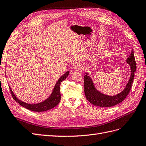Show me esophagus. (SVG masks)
<instances>
[{
	"mask_svg": "<svg viewBox=\"0 0 146 146\" xmlns=\"http://www.w3.org/2000/svg\"><path fill=\"white\" fill-rule=\"evenodd\" d=\"M75 71H82L83 70V66L81 64H76L74 67Z\"/></svg>",
	"mask_w": 146,
	"mask_h": 146,
	"instance_id": "obj_1",
	"label": "esophagus"
}]
</instances>
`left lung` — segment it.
<instances>
[{
  "instance_id": "1",
  "label": "left lung",
  "mask_w": 146,
  "mask_h": 146,
  "mask_svg": "<svg viewBox=\"0 0 146 146\" xmlns=\"http://www.w3.org/2000/svg\"><path fill=\"white\" fill-rule=\"evenodd\" d=\"M127 62L130 65L131 68L130 80L122 92L114 96H108V95L100 93L96 90L91 78L86 73L84 76V93L87 100L93 105L100 107L113 106L123 101L131 90L133 81L134 80L135 73L136 70V64L133 50L130 56L127 59Z\"/></svg>"
}]
</instances>
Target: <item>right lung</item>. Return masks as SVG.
<instances>
[{"instance_id":"obj_1","label":"right lung","mask_w":146,"mask_h":146,"mask_svg":"<svg viewBox=\"0 0 146 146\" xmlns=\"http://www.w3.org/2000/svg\"><path fill=\"white\" fill-rule=\"evenodd\" d=\"M68 74L69 72H67L65 74H64L63 76L59 78V80H58V81L56 83L54 88L53 92L51 96H50L47 100H46L45 101L38 104H33V105H31V104L26 103L19 100V99H18L15 97V95H14L13 92H12L10 87V93L11 94L12 97H13V98L16 102H18L21 106L26 108V109H28L29 110L35 112H42L47 111L54 108L59 103L61 98L60 93V84L62 81L65 80V79L67 78Z\"/></svg>"}]
</instances>
